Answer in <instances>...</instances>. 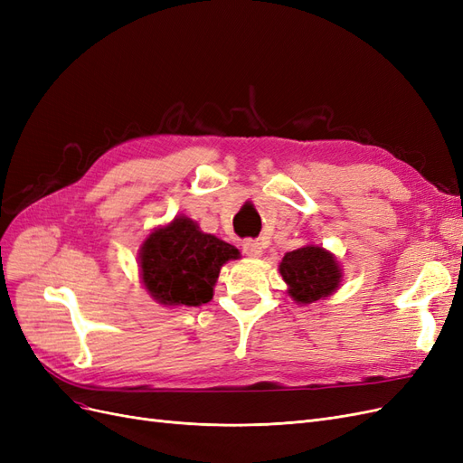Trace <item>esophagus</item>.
<instances>
[{"label":"esophagus","instance_id":"obj_1","mask_svg":"<svg viewBox=\"0 0 463 463\" xmlns=\"http://www.w3.org/2000/svg\"><path fill=\"white\" fill-rule=\"evenodd\" d=\"M241 247H243L245 257L249 259H257L262 255V245L259 243V240H245Z\"/></svg>","mask_w":463,"mask_h":463}]
</instances>
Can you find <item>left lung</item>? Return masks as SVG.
I'll return each mask as SVG.
<instances>
[{
  "label": "left lung",
  "instance_id": "left-lung-1",
  "mask_svg": "<svg viewBox=\"0 0 463 463\" xmlns=\"http://www.w3.org/2000/svg\"><path fill=\"white\" fill-rule=\"evenodd\" d=\"M279 274L288 284L291 299L307 305L328 298L342 282V269L330 250L305 245L289 250L279 262Z\"/></svg>",
  "mask_w": 463,
  "mask_h": 463
}]
</instances>
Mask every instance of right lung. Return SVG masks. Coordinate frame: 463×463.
<instances>
[{
    "mask_svg": "<svg viewBox=\"0 0 463 463\" xmlns=\"http://www.w3.org/2000/svg\"><path fill=\"white\" fill-rule=\"evenodd\" d=\"M232 259H240V250L185 216L154 230L138 253L145 289L165 307L208 303L220 269Z\"/></svg>",
    "mask_w": 463,
    "mask_h": 463,
    "instance_id": "right-lung-1",
    "label": "right lung"
}]
</instances>
